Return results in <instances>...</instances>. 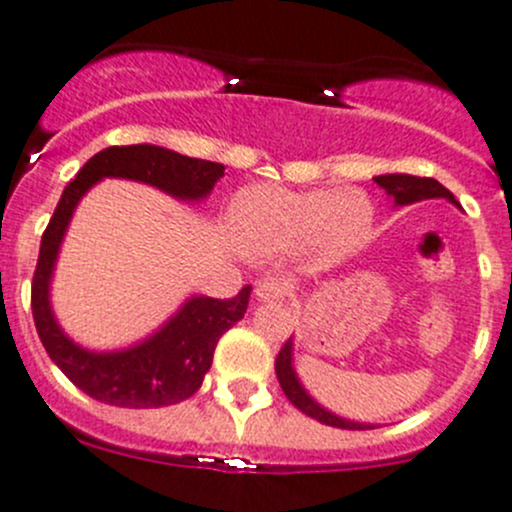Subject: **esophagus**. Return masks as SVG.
<instances>
[{"label":"esophagus","instance_id":"34e87169","mask_svg":"<svg viewBox=\"0 0 512 512\" xmlns=\"http://www.w3.org/2000/svg\"><path fill=\"white\" fill-rule=\"evenodd\" d=\"M288 296V286L281 278H263L256 286L258 301H283Z\"/></svg>","mask_w":512,"mask_h":512}]
</instances>
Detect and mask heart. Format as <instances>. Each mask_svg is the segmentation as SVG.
Segmentation results:
<instances>
[{"instance_id":"obj_1","label":"heart","mask_w":512,"mask_h":512,"mask_svg":"<svg viewBox=\"0 0 512 512\" xmlns=\"http://www.w3.org/2000/svg\"><path fill=\"white\" fill-rule=\"evenodd\" d=\"M371 201L356 191H288L258 186L236 199L234 231L251 254H281L316 239L328 251L361 244L371 226Z\"/></svg>"}]
</instances>
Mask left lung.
<instances>
[{"mask_svg":"<svg viewBox=\"0 0 512 512\" xmlns=\"http://www.w3.org/2000/svg\"><path fill=\"white\" fill-rule=\"evenodd\" d=\"M376 184L386 191L388 196L393 199L396 206H408V204H416V201H426V199H445L450 204L460 206L455 201V196L445 189L443 184H438L435 179H426V176H411V174H383L376 176ZM276 378L281 383L283 393H286L288 401L303 411L306 416L316 418L318 423H326V426L333 428H346V430H371L376 428L373 423H358L351 421V418H343L331 413L328 408H323L311 393L303 388L301 378H298L296 368H293V338H288L283 343L281 353L276 358Z\"/></svg>","mask_w":512,"mask_h":512,"instance_id":"8db88e82","label":"left lung"}]
</instances>
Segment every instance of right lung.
Here are the masks:
<instances>
[{"label":"right lung","mask_w":512,"mask_h":512,"mask_svg":"<svg viewBox=\"0 0 512 512\" xmlns=\"http://www.w3.org/2000/svg\"><path fill=\"white\" fill-rule=\"evenodd\" d=\"M224 176V166L191 159L154 144L109 146L91 156L54 209L39 246L32 281V313L49 358L86 396L119 408L174 406L194 396L209 373L219 338L244 318L251 286L234 298L189 296L179 311L144 341L119 351H89L64 333L52 311V278L74 209L101 179L149 184L179 201H204Z\"/></svg>","instance_id":"right-lung-1"}]
</instances>
